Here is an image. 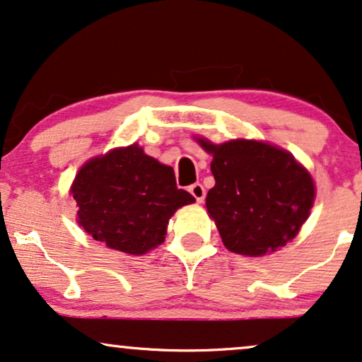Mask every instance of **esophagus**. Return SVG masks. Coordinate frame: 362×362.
<instances>
[{
  "label": "esophagus",
  "mask_w": 362,
  "mask_h": 362,
  "mask_svg": "<svg viewBox=\"0 0 362 362\" xmlns=\"http://www.w3.org/2000/svg\"><path fill=\"white\" fill-rule=\"evenodd\" d=\"M189 192L195 197V200L199 202V204H202V202L205 200V189H204V185H202V184L190 185L189 187Z\"/></svg>",
  "instance_id": "obj_1"
}]
</instances>
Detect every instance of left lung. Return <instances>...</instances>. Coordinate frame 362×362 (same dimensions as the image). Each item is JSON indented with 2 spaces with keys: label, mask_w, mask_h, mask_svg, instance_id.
Returning <instances> with one entry per match:
<instances>
[{
  "label": "left lung",
  "mask_w": 362,
  "mask_h": 362,
  "mask_svg": "<svg viewBox=\"0 0 362 362\" xmlns=\"http://www.w3.org/2000/svg\"><path fill=\"white\" fill-rule=\"evenodd\" d=\"M197 141L214 157L215 187L206 194V211L225 247L263 257L291 242L315 202L310 172L290 152L264 142Z\"/></svg>",
  "instance_id": "left-lung-1"
}]
</instances>
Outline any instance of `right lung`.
Segmentation results:
<instances>
[{
	"label": "right lung",
	"instance_id": "obj_1",
	"mask_svg": "<svg viewBox=\"0 0 362 362\" xmlns=\"http://www.w3.org/2000/svg\"><path fill=\"white\" fill-rule=\"evenodd\" d=\"M71 195L77 223L90 237L131 255L158 247L170 216L195 202L189 192L177 189L173 168L148 157L137 144L86 162Z\"/></svg>",
	"mask_w": 362,
	"mask_h": 362
}]
</instances>
